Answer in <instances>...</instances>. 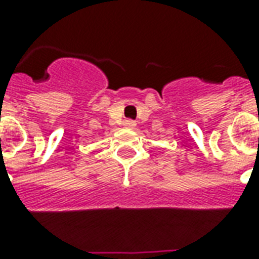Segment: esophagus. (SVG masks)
I'll return each instance as SVG.
<instances>
[{
	"mask_svg": "<svg viewBox=\"0 0 259 259\" xmlns=\"http://www.w3.org/2000/svg\"><path fill=\"white\" fill-rule=\"evenodd\" d=\"M123 125H125L126 127H129V129H134V127H136V122L132 121V119H126L125 122H123Z\"/></svg>",
	"mask_w": 259,
	"mask_h": 259,
	"instance_id": "34e87169",
	"label": "esophagus"
}]
</instances>
